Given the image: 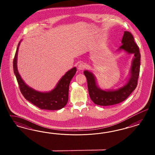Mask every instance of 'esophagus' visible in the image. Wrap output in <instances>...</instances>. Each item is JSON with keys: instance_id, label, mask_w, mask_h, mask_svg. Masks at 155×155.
Masks as SVG:
<instances>
[{"instance_id": "esophagus-1", "label": "esophagus", "mask_w": 155, "mask_h": 155, "mask_svg": "<svg viewBox=\"0 0 155 155\" xmlns=\"http://www.w3.org/2000/svg\"><path fill=\"white\" fill-rule=\"evenodd\" d=\"M78 68L79 70L83 71V70H84V69L86 68V65H84V64H83V63H80V64L78 65Z\"/></svg>"}]
</instances>
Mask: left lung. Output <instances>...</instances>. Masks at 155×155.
<instances>
[{"label": "left lung", "instance_id": "left-lung-1", "mask_svg": "<svg viewBox=\"0 0 155 155\" xmlns=\"http://www.w3.org/2000/svg\"><path fill=\"white\" fill-rule=\"evenodd\" d=\"M122 45L119 49H123L129 53H134V58L131 68V77L128 83L116 91H104L97 87L93 74L89 71L84 73L87 79L89 96L95 104L99 106H110L120 103L130 96L136 89L140 73V53L139 48L134 41L132 35L124 31L122 38Z\"/></svg>", "mask_w": 155, "mask_h": 155}]
</instances>
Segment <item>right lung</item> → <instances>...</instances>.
Returning <instances> with one entry per match:
<instances>
[{
	"label": "right lung",
	"mask_w": 155,
	"mask_h": 155,
	"mask_svg": "<svg viewBox=\"0 0 155 155\" xmlns=\"http://www.w3.org/2000/svg\"><path fill=\"white\" fill-rule=\"evenodd\" d=\"M18 45L15 53L13 68L16 80L18 82L19 89L24 97L38 108L42 110H57L65 106L68 101L69 87L71 81L75 75L76 68H73L66 72L64 75L54 89L49 93L38 92L28 87L24 82L17 69V56L19 49V44Z\"/></svg>",
	"instance_id": "obj_1"
}]
</instances>
